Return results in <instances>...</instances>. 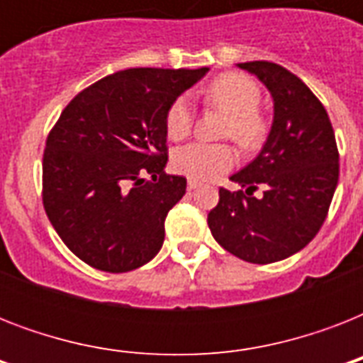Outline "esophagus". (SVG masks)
Listing matches in <instances>:
<instances>
[{
	"instance_id": "esophagus-1",
	"label": "esophagus",
	"mask_w": 363,
	"mask_h": 363,
	"mask_svg": "<svg viewBox=\"0 0 363 363\" xmlns=\"http://www.w3.org/2000/svg\"><path fill=\"white\" fill-rule=\"evenodd\" d=\"M199 186H201V182L194 181V179H190V181H188V190H196V188H199Z\"/></svg>"
}]
</instances>
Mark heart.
<instances>
[{
    "instance_id": "obj_1",
    "label": "heart",
    "mask_w": 363,
    "mask_h": 363,
    "mask_svg": "<svg viewBox=\"0 0 363 363\" xmlns=\"http://www.w3.org/2000/svg\"><path fill=\"white\" fill-rule=\"evenodd\" d=\"M203 96L207 105L226 113L222 135L232 137L245 150H254L264 143L267 135V122L258 109L262 94L252 79L241 73H224L205 88ZM192 104L190 99L181 96L169 105L165 113V131L169 139L179 141L192 131ZM235 160L238 154L226 143H218V145L190 143L177 148L171 164L173 169L181 175L207 181L233 167Z\"/></svg>"
}]
</instances>
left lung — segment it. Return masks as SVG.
Masks as SVG:
<instances>
[{"mask_svg":"<svg viewBox=\"0 0 363 363\" xmlns=\"http://www.w3.org/2000/svg\"><path fill=\"white\" fill-rule=\"evenodd\" d=\"M238 65L269 90L273 124L258 156L230 177L241 190L220 188L207 224L233 256L273 264L307 247L326 220L339 181L337 143L324 105L301 79L273 62ZM258 187L264 194L254 199Z\"/></svg>","mask_w":363,"mask_h":363,"instance_id":"8db88e82","label":"left lung"}]
</instances>
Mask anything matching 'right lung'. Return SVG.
Listing matches in <instances>:
<instances>
[{"instance_id": "add662e5", "label": "right lung", "mask_w": 363, "mask_h": 363, "mask_svg": "<svg viewBox=\"0 0 363 363\" xmlns=\"http://www.w3.org/2000/svg\"><path fill=\"white\" fill-rule=\"evenodd\" d=\"M207 71H116L62 111L43 154V205L84 264L125 273L158 254L165 216L186 194V179L164 171L165 113Z\"/></svg>"}]
</instances>
